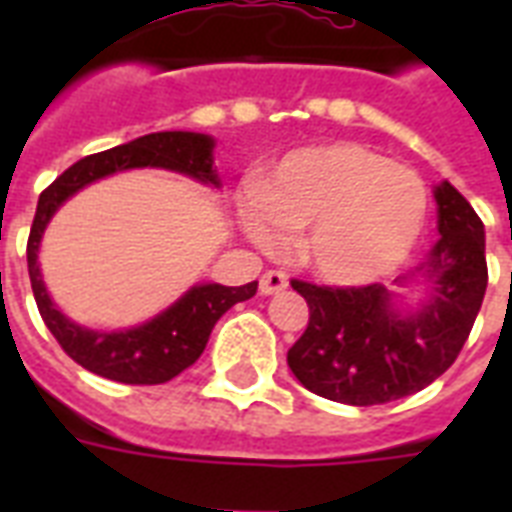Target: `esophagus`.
<instances>
[{
	"label": "esophagus",
	"mask_w": 512,
	"mask_h": 512,
	"mask_svg": "<svg viewBox=\"0 0 512 512\" xmlns=\"http://www.w3.org/2000/svg\"><path fill=\"white\" fill-rule=\"evenodd\" d=\"M287 284V276L281 271H265L263 276H260V292H263V295H279V292L287 289Z\"/></svg>",
	"instance_id": "esophagus-1"
}]
</instances>
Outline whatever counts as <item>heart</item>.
<instances>
[{"label":"heart","mask_w":512,"mask_h":512,"mask_svg":"<svg viewBox=\"0 0 512 512\" xmlns=\"http://www.w3.org/2000/svg\"><path fill=\"white\" fill-rule=\"evenodd\" d=\"M425 217L422 177L361 143L295 151L263 188L244 196V220L260 244L305 231L300 257L335 284H366L396 271Z\"/></svg>","instance_id":"heart-1"}]
</instances>
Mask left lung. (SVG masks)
Listing matches in <instances>:
<instances>
[{"instance_id":"left-lung-1","label":"left lung","mask_w":512,"mask_h":512,"mask_svg":"<svg viewBox=\"0 0 512 512\" xmlns=\"http://www.w3.org/2000/svg\"><path fill=\"white\" fill-rule=\"evenodd\" d=\"M436 201L441 239L417 268L433 281V300L417 316L390 311L382 284L292 279L311 316L287 364L311 393L350 406L388 404L428 388L460 356L489 281L484 223L454 185H438Z\"/></svg>"}]
</instances>
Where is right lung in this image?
<instances>
[{
  "instance_id": "add662e5",
  "label": "right lung",
  "mask_w": 512,
  "mask_h": 512,
  "mask_svg": "<svg viewBox=\"0 0 512 512\" xmlns=\"http://www.w3.org/2000/svg\"><path fill=\"white\" fill-rule=\"evenodd\" d=\"M130 167H167V170L185 172L204 183L217 185V175L212 170V138L196 135V132H154L111 151L84 156L71 164L63 175L55 177L39 196L26 244L28 276H31V289H34L42 321L58 340L60 348L66 350V356L74 358L84 369L108 380L124 382V385H162L188 369L204 353L209 332L217 319L231 305L244 303L255 295L257 281H249L244 287L201 284L143 327L111 332V335L76 327L66 316H60L58 308L47 297L39 265H36V249H39L44 225L52 212L82 185L111 172L130 170Z\"/></svg>"
}]
</instances>
